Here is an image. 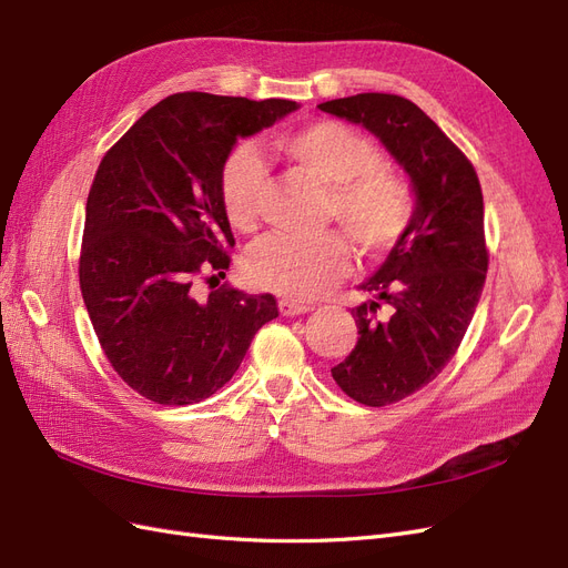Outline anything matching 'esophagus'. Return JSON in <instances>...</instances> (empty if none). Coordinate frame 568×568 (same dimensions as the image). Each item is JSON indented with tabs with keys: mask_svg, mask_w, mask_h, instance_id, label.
I'll list each match as a JSON object with an SVG mask.
<instances>
[{
	"mask_svg": "<svg viewBox=\"0 0 568 568\" xmlns=\"http://www.w3.org/2000/svg\"><path fill=\"white\" fill-rule=\"evenodd\" d=\"M278 312L283 316H302V314H310L312 306L310 304H297L293 300H281L278 302Z\"/></svg>",
	"mask_w": 568,
	"mask_h": 568,
	"instance_id": "1",
	"label": "esophagus"
}]
</instances>
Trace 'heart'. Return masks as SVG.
Returning <instances> with one entry per match:
<instances>
[{
    "instance_id": "b5f03b06",
    "label": "heart",
    "mask_w": 568,
    "mask_h": 568,
    "mask_svg": "<svg viewBox=\"0 0 568 568\" xmlns=\"http://www.w3.org/2000/svg\"><path fill=\"white\" fill-rule=\"evenodd\" d=\"M290 164L328 187L326 221H337L364 256L390 252L407 235L416 214L412 183L383 164L378 144L356 128L321 119L275 140ZM264 164L250 144L223 161L219 197L235 231L252 233L258 223ZM352 264L347 240L326 233L314 240L268 235L245 258L252 287L293 302H312L345 278Z\"/></svg>"
}]
</instances>
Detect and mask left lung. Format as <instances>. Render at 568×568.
Segmentation results:
<instances>
[{"mask_svg": "<svg viewBox=\"0 0 568 568\" xmlns=\"http://www.w3.org/2000/svg\"><path fill=\"white\" fill-rule=\"evenodd\" d=\"M318 109L374 133L416 194L407 235L359 285L371 295L352 312L359 339L331 368L354 402L387 407L437 378L474 318L488 273L483 192L471 161L404 97L364 92Z\"/></svg>", "mask_w": 568, "mask_h": 568, "instance_id": "8db88e82", "label": "left lung"}]
</instances>
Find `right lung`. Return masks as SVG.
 <instances>
[{
	"mask_svg": "<svg viewBox=\"0 0 568 568\" xmlns=\"http://www.w3.org/2000/svg\"><path fill=\"white\" fill-rule=\"evenodd\" d=\"M295 109L290 100L178 92L140 116L97 169L80 293L109 364L144 399L185 407L212 397L233 378L254 333L278 316L273 295L223 283L202 302L194 283L231 266L223 161L237 138Z\"/></svg>",
	"mask_w": 568,
	"mask_h": 568,
	"instance_id": "add662e5",
	"label": "right lung"
}]
</instances>
